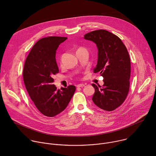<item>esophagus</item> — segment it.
I'll list each match as a JSON object with an SVG mask.
<instances>
[{
	"label": "esophagus",
	"mask_w": 156,
	"mask_h": 156,
	"mask_svg": "<svg viewBox=\"0 0 156 156\" xmlns=\"http://www.w3.org/2000/svg\"><path fill=\"white\" fill-rule=\"evenodd\" d=\"M85 85L84 84H78L76 86L78 87H84Z\"/></svg>",
	"instance_id": "esophagus-1"
}]
</instances>
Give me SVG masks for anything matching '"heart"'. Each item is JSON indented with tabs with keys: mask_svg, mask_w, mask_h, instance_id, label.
I'll return each instance as SVG.
<instances>
[{
	"mask_svg": "<svg viewBox=\"0 0 156 156\" xmlns=\"http://www.w3.org/2000/svg\"><path fill=\"white\" fill-rule=\"evenodd\" d=\"M82 49V48H79L78 50H79V49Z\"/></svg>",
	"mask_w": 156,
	"mask_h": 156,
	"instance_id": "obj_1",
	"label": "heart"
}]
</instances>
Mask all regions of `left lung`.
Wrapping results in <instances>:
<instances>
[{"mask_svg":"<svg viewBox=\"0 0 156 156\" xmlns=\"http://www.w3.org/2000/svg\"><path fill=\"white\" fill-rule=\"evenodd\" d=\"M84 39L96 44L98 58L94 73L99 72L104 78L102 86L92 84L95 89L93 101L101 109L112 111L123 104L128 93L131 73L129 54L122 40L106 30L88 33Z\"/></svg>","mask_w":156,"mask_h":156,"instance_id":"obj_1","label":"left lung"}]
</instances>
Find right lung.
<instances>
[{
  "label": "right lung",
  "instance_id": "1",
  "mask_svg": "<svg viewBox=\"0 0 156 156\" xmlns=\"http://www.w3.org/2000/svg\"><path fill=\"white\" fill-rule=\"evenodd\" d=\"M67 37L51 36L39 40L30 52L23 69V80L27 90L39 112L52 117L67 107L76 87L57 90L53 76L58 73L55 54L59 45Z\"/></svg>",
  "mask_w": 156,
  "mask_h": 156
}]
</instances>
